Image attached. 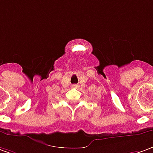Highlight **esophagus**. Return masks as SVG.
Listing matches in <instances>:
<instances>
[{
  "label": "esophagus",
  "instance_id": "esophagus-1",
  "mask_svg": "<svg viewBox=\"0 0 153 153\" xmlns=\"http://www.w3.org/2000/svg\"><path fill=\"white\" fill-rule=\"evenodd\" d=\"M72 87H75V88H78V85H73V86H72Z\"/></svg>",
  "mask_w": 153,
  "mask_h": 153
}]
</instances>
